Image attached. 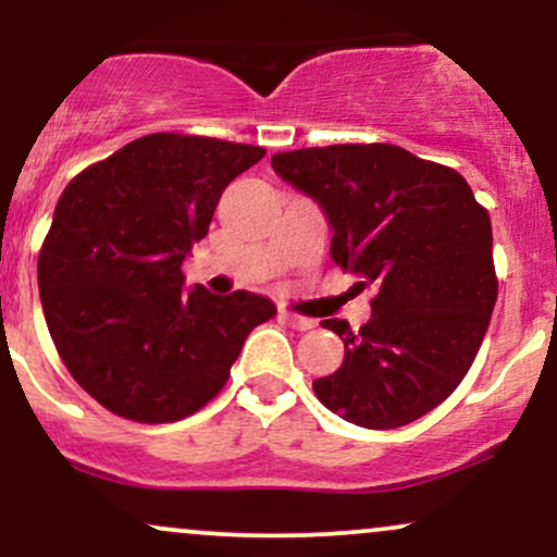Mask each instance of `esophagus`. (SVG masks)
Masks as SVG:
<instances>
[{"mask_svg":"<svg viewBox=\"0 0 557 557\" xmlns=\"http://www.w3.org/2000/svg\"><path fill=\"white\" fill-rule=\"evenodd\" d=\"M280 317H283L285 322L290 324L293 330H300V332H304V330H314V327H317V322H314V319H309V317L290 314V311H283V314H280Z\"/></svg>","mask_w":557,"mask_h":557,"instance_id":"1","label":"esophagus"}]
</instances>
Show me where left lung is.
I'll list each match as a JSON object with an SVG mask.
<instances>
[{"label": "left lung", "instance_id": "8db88e82", "mask_svg": "<svg viewBox=\"0 0 557 557\" xmlns=\"http://www.w3.org/2000/svg\"><path fill=\"white\" fill-rule=\"evenodd\" d=\"M272 168L324 209L332 261L376 287L359 332L322 322L345 359L314 382L317 398L367 430L430 413L461 385L495 309L487 209L456 170L393 144L283 151Z\"/></svg>", "mask_w": 557, "mask_h": 557}]
</instances>
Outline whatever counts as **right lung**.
I'll return each mask as SVG.
<instances>
[{"label":"right lung","instance_id":"1","mask_svg":"<svg viewBox=\"0 0 557 557\" xmlns=\"http://www.w3.org/2000/svg\"><path fill=\"white\" fill-rule=\"evenodd\" d=\"M261 146L151 133L75 175L38 251L57 354L96 403L140 424L181 421L225 387L270 298L183 293V261Z\"/></svg>","mask_w":557,"mask_h":557}]
</instances>
